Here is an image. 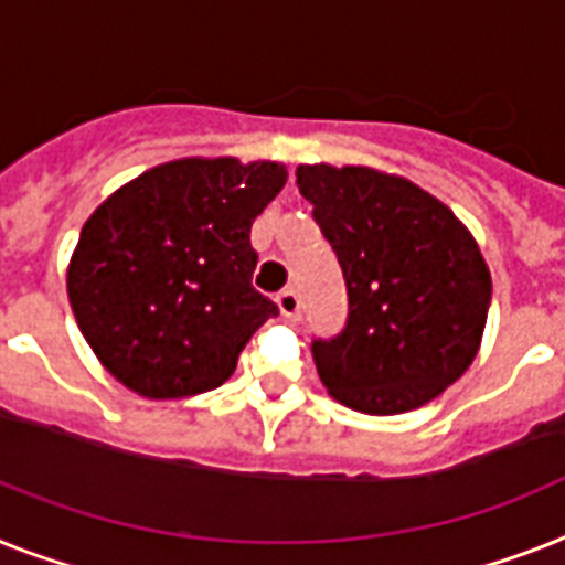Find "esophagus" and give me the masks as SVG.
<instances>
[{"instance_id": "34e87169", "label": "esophagus", "mask_w": 565, "mask_h": 565, "mask_svg": "<svg viewBox=\"0 0 565 565\" xmlns=\"http://www.w3.org/2000/svg\"><path fill=\"white\" fill-rule=\"evenodd\" d=\"M277 306H279V311H282V317H288V320H297V317H300V306H302L300 294L294 291V288L279 291Z\"/></svg>"}]
</instances>
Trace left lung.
<instances>
[{
	"label": "left lung",
	"mask_w": 565,
	"mask_h": 565,
	"mask_svg": "<svg viewBox=\"0 0 565 565\" xmlns=\"http://www.w3.org/2000/svg\"><path fill=\"white\" fill-rule=\"evenodd\" d=\"M297 188L347 279V326L311 340L329 395L366 416H395L445 393L477 358L491 306L477 239L401 175L300 164Z\"/></svg>",
	"instance_id": "8db88e82"
}]
</instances>
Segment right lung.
I'll return each mask as SVG.
<instances>
[{
    "mask_svg": "<svg viewBox=\"0 0 565 565\" xmlns=\"http://www.w3.org/2000/svg\"><path fill=\"white\" fill-rule=\"evenodd\" d=\"M277 161L181 158L88 216L68 265L83 338L143 398H188L233 375L277 302L250 286V225L282 190Z\"/></svg>",
    "mask_w": 565,
    "mask_h": 565,
    "instance_id": "right-lung-1",
    "label": "right lung"
}]
</instances>
